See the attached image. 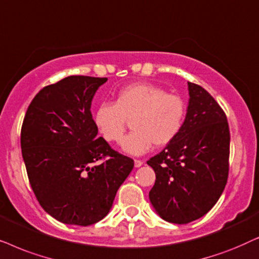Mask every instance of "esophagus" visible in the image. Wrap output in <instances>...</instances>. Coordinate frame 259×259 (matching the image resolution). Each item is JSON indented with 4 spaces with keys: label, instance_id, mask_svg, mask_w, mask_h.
<instances>
[{
    "label": "esophagus",
    "instance_id": "esophagus-1",
    "mask_svg": "<svg viewBox=\"0 0 259 259\" xmlns=\"http://www.w3.org/2000/svg\"><path fill=\"white\" fill-rule=\"evenodd\" d=\"M134 163H135V167L136 168H140L141 165L143 164V161L142 160H135V161H134Z\"/></svg>",
    "mask_w": 259,
    "mask_h": 259
}]
</instances>
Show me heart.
<instances>
[{"label":"heart","instance_id":"b5f03b06","mask_svg":"<svg viewBox=\"0 0 259 259\" xmlns=\"http://www.w3.org/2000/svg\"><path fill=\"white\" fill-rule=\"evenodd\" d=\"M187 104L180 96L167 94L160 86L137 82L119 90L115 103L103 102L94 112V123L103 139L118 143L133 119L134 132L122 141L125 154L140 156L151 147L173 142L184 127Z\"/></svg>","mask_w":259,"mask_h":259}]
</instances>
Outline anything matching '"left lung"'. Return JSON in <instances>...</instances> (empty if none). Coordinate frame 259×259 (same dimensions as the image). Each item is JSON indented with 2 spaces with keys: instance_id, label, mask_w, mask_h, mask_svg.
<instances>
[{
  "instance_id": "1",
  "label": "left lung",
  "mask_w": 259,
  "mask_h": 259,
  "mask_svg": "<svg viewBox=\"0 0 259 259\" xmlns=\"http://www.w3.org/2000/svg\"><path fill=\"white\" fill-rule=\"evenodd\" d=\"M185 124L173 142L147 163L156 174L149 200L165 222L188 224L217 204L229 177L225 112L201 86L188 82Z\"/></svg>"
}]
</instances>
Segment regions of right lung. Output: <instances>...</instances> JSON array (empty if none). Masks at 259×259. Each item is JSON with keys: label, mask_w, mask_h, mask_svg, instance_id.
I'll return each mask as SVG.
<instances>
[{"label": "right lung", "mask_w": 259, "mask_h": 259, "mask_svg": "<svg viewBox=\"0 0 259 259\" xmlns=\"http://www.w3.org/2000/svg\"><path fill=\"white\" fill-rule=\"evenodd\" d=\"M106 80L70 75L48 85L23 119L21 150L34 194L48 214L68 225L104 218L134 168L133 158L97 137L91 103Z\"/></svg>", "instance_id": "obj_1"}]
</instances>
